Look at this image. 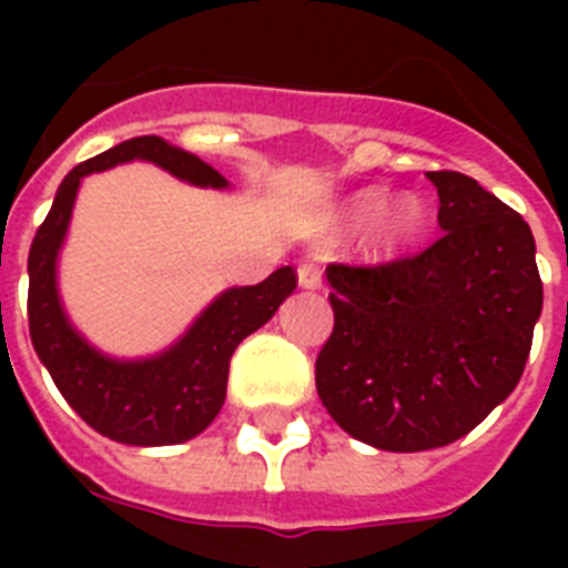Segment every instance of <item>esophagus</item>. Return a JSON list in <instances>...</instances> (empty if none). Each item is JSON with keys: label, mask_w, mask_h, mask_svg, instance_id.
<instances>
[{"label": "esophagus", "mask_w": 568, "mask_h": 568, "mask_svg": "<svg viewBox=\"0 0 568 568\" xmlns=\"http://www.w3.org/2000/svg\"><path fill=\"white\" fill-rule=\"evenodd\" d=\"M297 283H301L303 288H321V283H324V274H321L318 265L303 262V265L297 267Z\"/></svg>", "instance_id": "1"}]
</instances>
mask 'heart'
Returning a JSON list of instances; mask_svg holds the SVG:
<instances>
[{"instance_id": "1", "label": "heart", "mask_w": 568, "mask_h": 568, "mask_svg": "<svg viewBox=\"0 0 568 568\" xmlns=\"http://www.w3.org/2000/svg\"><path fill=\"white\" fill-rule=\"evenodd\" d=\"M379 191L368 189L363 194H356L351 203H347V221L359 223L365 221L368 214L379 205ZM424 221L422 203L415 196H397L395 203H386L374 214L372 226H368V239H372L374 247L392 250L400 247L404 241H409L418 232Z\"/></svg>"}]
</instances>
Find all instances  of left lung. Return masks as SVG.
<instances>
[{"label": "left lung", "mask_w": 568, "mask_h": 568, "mask_svg": "<svg viewBox=\"0 0 568 568\" xmlns=\"http://www.w3.org/2000/svg\"><path fill=\"white\" fill-rule=\"evenodd\" d=\"M442 235L415 256L327 267L333 333L321 404L379 450L442 448L519 383L542 312L537 244L519 212L457 171H430Z\"/></svg>", "instance_id": "1"}]
</instances>
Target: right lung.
<instances>
[{"label": "right lung", "mask_w": 568, "mask_h": 568, "mask_svg": "<svg viewBox=\"0 0 568 568\" xmlns=\"http://www.w3.org/2000/svg\"><path fill=\"white\" fill-rule=\"evenodd\" d=\"M153 162L200 189H226L221 173L159 135L129 138L67 173L55 203L29 250V333L40 363L64 400L93 430L123 445H180L214 422L226 397L235 347L274 318L297 288L294 267H280L265 283L223 292L185 336L159 356L120 363L91 347L61 310L55 285L58 250L64 244L82 176L123 162Z\"/></svg>", "instance_id": "right-lung-1"}]
</instances>
